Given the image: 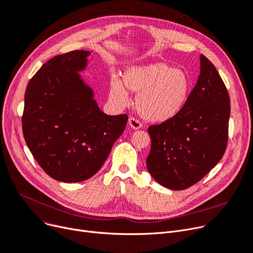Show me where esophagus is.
Masks as SVG:
<instances>
[{
	"label": "esophagus",
	"instance_id": "obj_1",
	"mask_svg": "<svg viewBox=\"0 0 253 253\" xmlns=\"http://www.w3.org/2000/svg\"><path fill=\"white\" fill-rule=\"evenodd\" d=\"M128 124L129 126L133 129V130H137V129H140L142 127L141 123L138 121V120L134 119V118H129V121H128Z\"/></svg>",
	"mask_w": 253,
	"mask_h": 253
}]
</instances>
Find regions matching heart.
I'll return each mask as SVG.
<instances>
[{
	"label": "heart",
	"mask_w": 253,
	"mask_h": 253,
	"mask_svg": "<svg viewBox=\"0 0 253 253\" xmlns=\"http://www.w3.org/2000/svg\"><path fill=\"white\" fill-rule=\"evenodd\" d=\"M128 91L138 94L136 110L150 122L162 123L175 117L187 100L190 79L179 69L164 62H151L126 69L122 81L113 77L110 97L118 105L129 101Z\"/></svg>",
	"instance_id": "b5f03b06"
}]
</instances>
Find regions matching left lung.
<instances>
[{
	"label": "left lung",
	"instance_id": "1",
	"mask_svg": "<svg viewBox=\"0 0 253 253\" xmlns=\"http://www.w3.org/2000/svg\"><path fill=\"white\" fill-rule=\"evenodd\" d=\"M230 113L228 90L214 65L201 54L200 75L180 112L149 127L147 167L152 177L173 191L202 179L227 148Z\"/></svg>",
	"mask_w": 253,
	"mask_h": 253
}]
</instances>
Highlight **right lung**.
Masks as SVG:
<instances>
[{
    "label": "right lung",
    "mask_w": 253,
    "mask_h": 253,
    "mask_svg": "<svg viewBox=\"0 0 253 253\" xmlns=\"http://www.w3.org/2000/svg\"><path fill=\"white\" fill-rule=\"evenodd\" d=\"M90 51L75 50L42 65L25 90L22 131L38 164L53 179L94 175L126 127L127 115L104 114L79 73Z\"/></svg>",
    "instance_id": "right-lung-1"
}]
</instances>
